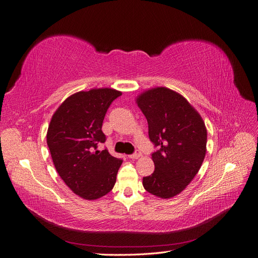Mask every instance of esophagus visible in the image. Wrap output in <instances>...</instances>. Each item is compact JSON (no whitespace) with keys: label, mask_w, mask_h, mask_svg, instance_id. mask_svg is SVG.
Instances as JSON below:
<instances>
[{"label":"esophagus","mask_w":258,"mask_h":258,"mask_svg":"<svg viewBox=\"0 0 258 258\" xmlns=\"http://www.w3.org/2000/svg\"><path fill=\"white\" fill-rule=\"evenodd\" d=\"M141 156H142V153L141 152H140V151H136L134 154H132V155H130L129 156V157L130 158H132V159H138V158H140V157H141Z\"/></svg>","instance_id":"1"}]
</instances>
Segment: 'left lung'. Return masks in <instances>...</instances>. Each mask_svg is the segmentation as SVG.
<instances>
[{
	"label": "left lung",
	"instance_id": "left-lung-1",
	"mask_svg": "<svg viewBox=\"0 0 258 258\" xmlns=\"http://www.w3.org/2000/svg\"><path fill=\"white\" fill-rule=\"evenodd\" d=\"M136 103L148 122V136L158 146L153 153L154 173L143 177L144 188L170 199L182 192L196 176L207 153V128L188 101L167 87L144 90Z\"/></svg>",
	"mask_w": 258,
	"mask_h": 258
}]
</instances>
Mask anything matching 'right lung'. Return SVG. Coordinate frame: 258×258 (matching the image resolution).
Segmentation results:
<instances>
[{"mask_svg": "<svg viewBox=\"0 0 258 258\" xmlns=\"http://www.w3.org/2000/svg\"><path fill=\"white\" fill-rule=\"evenodd\" d=\"M121 96L113 88H93L68 97L53 113L47 145L58 174L77 196L96 200L110 192L122 160L106 150L102 122L108 106Z\"/></svg>", "mask_w": 258, "mask_h": 258, "instance_id": "add662e5", "label": "right lung"}]
</instances>
